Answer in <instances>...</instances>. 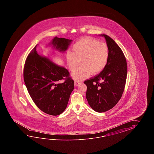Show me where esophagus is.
Listing matches in <instances>:
<instances>
[{
    "mask_svg": "<svg viewBox=\"0 0 154 154\" xmlns=\"http://www.w3.org/2000/svg\"><path fill=\"white\" fill-rule=\"evenodd\" d=\"M80 82H78V81H75L74 82V85L75 86H78L79 84H80Z\"/></svg>",
    "mask_w": 154,
    "mask_h": 154,
    "instance_id": "obj_1",
    "label": "esophagus"
}]
</instances>
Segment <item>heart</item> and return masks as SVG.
<instances>
[{
    "mask_svg": "<svg viewBox=\"0 0 154 154\" xmlns=\"http://www.w3.org/2000/svg\"><path fill=\"white\" fill-rule=\"evenodd\" d=\"M109 56V48L106 43L85 37L74 45L72 52L67 53L66 59L72 72H75L82 63V66L72 75L76 80H81L87 78L91 73L95 75L101 72L108 63Z\"/></svg>",
    "mask_w": 154,
    "mask_h": 154,
    "instance_id": "heart-1",
    "label": "heart"
}]
</instances>
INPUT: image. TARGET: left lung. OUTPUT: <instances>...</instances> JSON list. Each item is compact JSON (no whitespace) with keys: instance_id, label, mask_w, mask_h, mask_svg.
Segmentation results:
<instances>
[{"instance_id":"1","label":"left lung","mask_w":154,"mask_h":154,"mask_svg":"<svg viewBox=\"0 0 154 154\" xmlns=\"http://www.w3.org/2000/svg\"><path fill=\"white\" fill-rule=\"evenodd\" d=\"M105 37L109 56L105 69L84 81L87 86L86 97L88 104L97 112L107 111L115 106L125 90L127 63L121 48L106 35Z\"/></svg>"}]
</instances>
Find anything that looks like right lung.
<instances>
[{
    "instance_id": "right-lung-1",
    "label": "right lung",
    "mask_w": 154,
    "mask_h": 154,
    "mask_svg": "<svg viewBox=\"0 0 154 154\" xmlns=\"http://www.w3.org/2000/svg\"><path fill=\"white\" fill-rule=\"evenodd\" d=\"M72 41L55 37L51 44L55 49L64 52ZM37 45L25 60L24 82L33 101L42 111L52 116L59 115L67 106L74 82L67 69L39 56L36 51ZM62 79L65 82L58 83Z\"/></svg>"
}]
</instances>
